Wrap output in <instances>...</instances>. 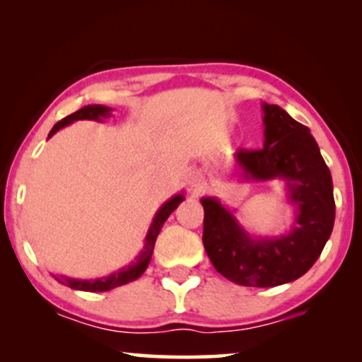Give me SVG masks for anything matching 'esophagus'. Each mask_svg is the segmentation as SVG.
<instances>
[{"instance_id":"1","label":"esophagus","mask_w":362,"mask_h":362,"mask_svg":"<svg viewBox=\"0 0 362 362\" xmlns=\"http://www.w3.org/2000/svg\"><path fill=\"white\" fill-rule=\"evenodd\" d=\"M187 182H189V186L194 191H201L202 187L206 186L204 176H202L201 173H192V175H189V180H187Z\"/></svg>"}]
</instances>
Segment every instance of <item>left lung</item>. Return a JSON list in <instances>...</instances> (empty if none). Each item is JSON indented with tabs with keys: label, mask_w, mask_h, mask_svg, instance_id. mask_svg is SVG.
<instances>
[{
	"label": "left lung",
	"mask_w": 362,
	"mask_h": 362,
	"mask_svg": "<svg viewBox=\"0 0 362 362\" xmlns=\"http://www.w3.org/2000/svg\"><path fill=\"white\" fill-rule=\"evenodd\" d=\"M264 148L239 150L244 180H285L296 217L288 234L252 237L216 197H202V244L214 269L244 286H276L308 272L334 226L333 180L310 128L279 105H262Z\"/></svg>",
	"instance_id": "1"
}]
</instances>
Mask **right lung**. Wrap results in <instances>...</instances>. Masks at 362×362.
I'll use <instances>...</instances> for the list:
<instances>
[{"instance_id":"obj_1","label":"right lung","mask_w":362,"mask_h":362,"mask_svg":"<svg viewBox=\"0 0 362 362\" xmlns=\"http://www.w3.org/2000/svg\"><path fill=\"white\" fill-rule=\"evenodd\" d=\"M108 117H112V108H108L105 105L82 107L81 110L74 112L69 117L62 118L61 122H57L56 125L52 127V130L49 132L47 138H51L54 133L59 132L64 127L71 125V123L76 122V120L103 122ZM182 199H185V196L176 194L160 207V211L156 212L155 219H153V222H151L150 229H148V234L145 237V247H143L140 255H138L130 265H127L120 270L113 272L112 275L102 276V279H95V280H77V279H71V276H56V275H54V279H56L59 284L69 286V288L82 290V291H108V290L117 288V286L127 285V284H130V281L136 280L138 276H141L143 272L146 270L148 264H150L151 255H153V249H155L156 237H158V234H160L163 224H165V221L168 219V217H170L171 212L175 211L177 206H180V202Z\"/></svg>"}]
</instances>
